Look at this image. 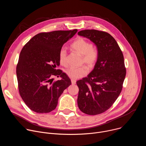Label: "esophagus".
Masks as SVG:
<instances>
[{"mask_svg": "<svg viewBox=\"0 0 146 146\" xmlns=\"http://www.w3.org/2000/svg\"><path fill=\"white\" fill-rule=\"evenodd\" d=\"M71 81H72V84H75L76 83V80H74V79H72L71 80Z\"/></svg>", "mask_w": 146, "mask_h": 146, "instance_id": "34e87169", "label": "esophagus"}]
</instances>
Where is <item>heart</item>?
<instances>
[{
    "mask_svg": "<svg viewBox=\"0 0 146 146\" xmlns=\"http://www.w3.org/2000/svg\"><path fill=\"white\" fill-rule=\"evenodd\" d=\"M71 47L81 55L82 63L86 64L90 68H93L96 64L99 57L98 48L92 45L83 37H78L72 43ZM59 62L61 65H68L67 50L65 47L60 48L59 52ZM88 70L85 66L70 67L66 70V75L72 79H77L86 76Z\"/></svg>",
    "mask_w": 146,
    "mask_h": 146,
    "instance_id": "b5f03b06",
    "label": "heart"
}]
</instances>
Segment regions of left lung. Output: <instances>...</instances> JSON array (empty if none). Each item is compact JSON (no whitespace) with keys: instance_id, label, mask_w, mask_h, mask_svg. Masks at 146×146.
I'll use <instances>...</instances> for the list:
<instances>
[{"instance_id":"1","label":"left lung","mask_w":146,"mask_h":146,"mask_svg":"<svg viewBox=\"0 0 146 146\" xmlns=\"http://www.w3.org/2000/svg\"><path fill=\"white\" fill-rule=\"evenodd\" d=\"M78 35L93 41L99 51L94 70L77 81L78 106L85 114H99L110 108L122 91L126 76L123 55L116 40L108 32L86 29Z\"/></svg>"}]
</instances>
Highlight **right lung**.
Segmentation results:
<instances>
[{
    "label": "right lung",
    "mask_w": 146,
    "mask_h": 146,
    "mask_svg": "<svg viewBox=\"0 0 146 146\" xmlns=\"http://www.w3.org/2000/svg\"><path fill=\"white\" fill-rule=\"evenodd\" d=\"M77 32L55 31L33 36L23 48L16 68L19 95L27 106L38 113L54 110L64 91L72 84L59 66V52ZM54 76L62 79L53 81Z\"/></svg>",
    "instance_id": "1"
}]
</instances>
